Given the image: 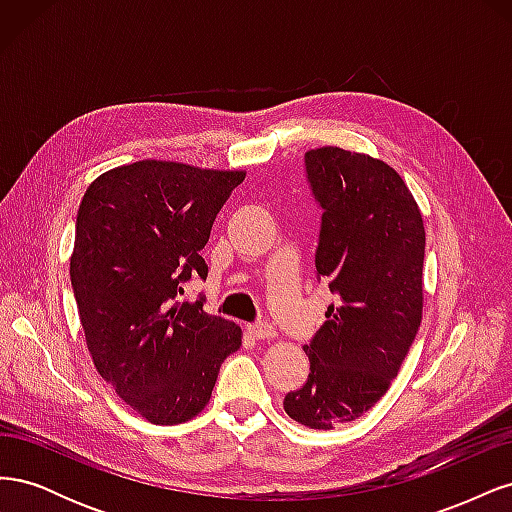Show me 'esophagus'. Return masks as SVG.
Instances as JSON below:
<instances>
[{
  "label": "esophagus",
  "mask_w": 512,
  "mask_h": 512,
  "mask_svg": "<svg viewBox=\"0 0 512 512\" xmlns=\"http://www.w3.org/2000/svg\"><path fill=\"white\" fill-rule=\"evenodd\" d=\"M247 333H250L254 339H273L275 337V329L271 324H250L247 327Z\"/></svg>",
  "instance_id": "34e87169"
}]
</instances>
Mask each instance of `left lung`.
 Masks as SVG:
<instances>
[{
  "label": "left lung",
  "mask_w": 512,
  "mask_h": 512,
  "mask_svg": "<svg viewBox=\"0 0 512 512\" xmlns=\"http://www.w3.org/2000/svg\"><path fill=\"white\" fill-rule=\"evenodd\" d=\"M305 168L324 209L316 271L337 303L303 346L312 374L284 410L333 429L389 391L421 327L425 226L406 181L378 158L327 145L305 153Z\"/></svg>",
  "instance_id": "obj_1"
}]
</instances>
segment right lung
I'll return each instance as SVG.
<instances>
[{"instance_id":"obj_1","label":"right lung","mask_w":512,"mask_h":512,"mask_svg":"<svg viewBox=\"0 0 512 512\" xmlns=\"http://www.w3.org/2000/svg\"><path fill=\"white\" fill-rule=\"evenodd\" d=\"M245 170L141 160L87 188L70 256L85 344L98 374L153 425L192 421L209 404L241 327L181 301L200 250Z\"/></svg>"}]
</instances>
